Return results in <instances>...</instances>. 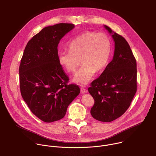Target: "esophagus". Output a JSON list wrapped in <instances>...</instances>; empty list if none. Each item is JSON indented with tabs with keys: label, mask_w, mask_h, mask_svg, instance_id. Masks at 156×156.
Here are the masks:
<instances>
[{
	"label": "esophagus",
	"mask_w": 156,
	"mask_h": 156,
	"mask_svg": "<svg viewBox=\"0 0 156 156\" xmlns=\"http://www.w3.org/2000/svg\"><path fill=\"white\" fill-rule=\"evenodd\" d=\"M80 90H81V93H87V91L86 90V89H85L83 86H81V87Z\"/></svg>",
	"instance_id": "34e87169"
}]
</instances>
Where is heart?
Returning a JSON list of instances; mask_svg holds the SVG:
<instances>
[{
    "label": "heart",
    "mask_w": 156,
    "mask_h": 156,
    "mask_svg": "<svg viewBox=\"0 0 156 156\" xmlns=\"http://www.w3.org/2000/svg\"><path fill=\"white\" fill-rule=\"evenodd\" d=\"M68 48V51L58 52V62L66 72L74 73L81 60L83 65L73 81L85 85L91 81L96 71L102 70L107 65L112 43L105 33L87 31L74 37L69 43Z\"/></svg>",
    "instance_id": "heart-1"
}]
</instances>
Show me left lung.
<instances>
[{
  "label": "left lung",
  "instance_id": "left-lung-1",
  "mask_svg": "<svg viewBox=\"0 0 156 156\" xmlns=\"http://www.w3.org/2000/svg\"><path fill=\"white\" fill-rule=\"evenodd\" d=\"M115 42L112 60L88 91L94 100L91 114L97 120L112 122L122 116L129 107L137 91L136 61L125 39L104 25Z\"/></svg>",
  "mask_w": 156,
  "mask_h": 156
}]
</instances>
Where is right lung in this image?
Instances as JSON below:
<instances>
[{
    "instance_id": "add662e5",
    "label": "right lung",
    "mask_w": 156,
    "mask_h": 156,
    "mask_svg": "<svg viewBox=\"0 0 156 156\" xmlns=\"http://www.w3.org/2000/svg\"><path fill=\"white\" fill-rule=\"evenodd\" d=\"M72 23H58L43 28L27 43L20 67L22 98L32 113L44 122L64 117L69 104L80 94L57 58L60 40L71 31Z\"/></svg>"
}]
</instances>
